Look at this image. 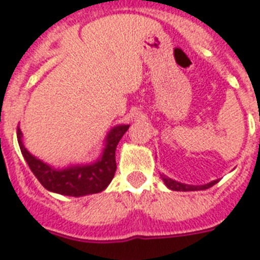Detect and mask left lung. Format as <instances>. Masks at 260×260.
<instances>
[{"instance_id":"1","label":"left lung","mask_w":260,"mask_h":260,"mask_svg":"<svg viewBox=\"0 0 260 260\" xmlns=\"http://www.w3.org/2000/svg\"><path fill=\"white\" fill-rule=\"evenodd\" d=\"M163 182L166 183V186L169 189L171 190H175V191H193V190H205V189H209L214 183H217V181H213L210 182V183H206V185H202V186H191V185H185V183H179L177 181H173L170 178L167 177H163Z\"/></svg>"}]
</instances>
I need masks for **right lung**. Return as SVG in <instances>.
Segmentation results:
<instances>
[{"mask_svg": "<svg viewBox=\"0 0 260 260\" xmlns=\"http://www.w3.org/2000/svg\"><path fill=\"white\" fill-rule=\"evenodd\" d=\"M129 125L114 126L106 138L104 154L98 162L86 166H74L64 170H55L30 155L21 142V131L17 128V140L21 154L30 171L47 190L54 193L81 197L86 194L100 193L109 185L116 173V147Z\"/></svg>", "mask_w": 260, "mask_h": 260, "instance_id": "right-lung-1", "label": "right lung"}]
</instances>
